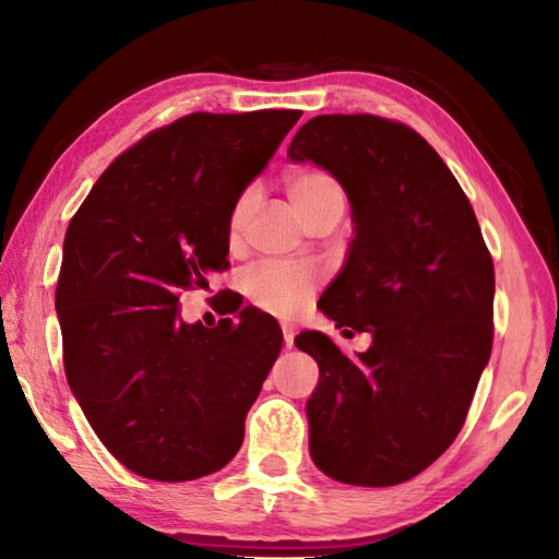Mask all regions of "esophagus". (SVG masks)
<instances>
[{"label":"esophagus","mask_w":559,"mask_h":559,"mask_svg":"<svg viewBox=\"0 0 559 559\" xmlns=\"http://www.w3.org/2000/svg\"><path fill=\"white\" fill-rule=\"evenodd\" d=\"M281 330H283V344H286V348H290L293 346V338H295V334H298V330H295V324H290V322H283Z\"/></svg>","instance_id":"obj_1"}]
</instances>
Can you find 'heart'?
Instances as JSON below:
<instances>
[{
  "label": "heart",
  "mask_w": 559,
  "mask_h": 559,
  "mask_svg": "<svg viewBox=\"0 0 559 559\" xmlns=\"http://www.w3.org/2000/svg\"><path fill=\"white\" fill-rule=\"evenodd\" d=\"M286 193L295 207V213L302 217V223L312 217L314 213L324 211L330 205H344V191L338 181L324 169H300L293 171L286 179ZM249 211V199L242 195L229 213L227 233L229 239H237L239 229L245 225V217ZM317 286V278L312 271L305 269H286V266H259L247 273L245 278V293L251 302L259 308L290 314L300 308V305L310 298V293Z\"/></svg>",
  "instance_id": "b5f03b06"
}]
</instances>
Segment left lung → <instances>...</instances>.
Returning <instances> with one entry per match:
<instances>
[{"instance_id": "obj_1", "label": "left lung", "mask_w": 559, "mask_h": 559, "mask_svg": "<svg viewBox=\"0 0 559 559\" xmlns=\"http://www.w3.org/2000/svg\"><path fill=\"white\" fill-rule=\"evenodd\" d=\"M288 159L330 171L352 205L354 239L317 308L373 336L356 358L322 332L295 336L320 366L310 455L344 485L407 483L455 441L489 364L495 264L475 211L429 142L378 116H317Z\"/></svg>"}]
</instances>
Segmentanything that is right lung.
Returning <instances> with one entry per match:
<instances>
[{"instance_id": "obj_1", "label": "right lung", "mask_w": 559, "mask_h": 559, "mask_svg": "<svg viewBox=\"0 0 559 559\" xmlns=\"http://www.w3.org/2000/svg\"><path fill=\"white\" fill-rule=\"evenodd\" d=\"M300 111L191 114L123 152L72 217L55 293L64 373L98 439L135 475L199 479L233 461L281 354L254 308L207 330L179 295L207 290L229 213Z\"/></svg>"}]
</instances>
